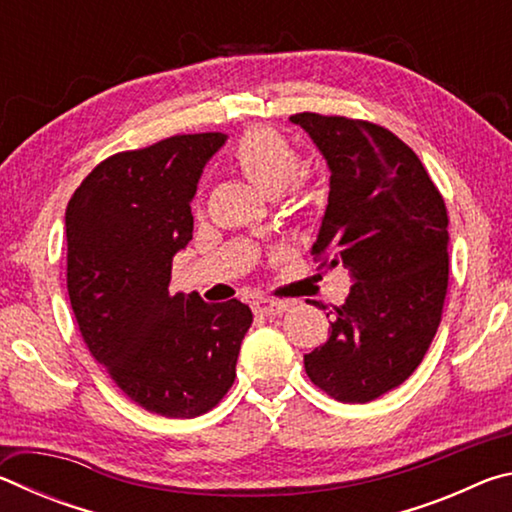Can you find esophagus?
Segmentation results:
<instances>
[{
	"mask_svg": "<svg viewBox=\"0 0 512 512\" xmlns=\"http://www.w3.org/2000/svg\"><path fill=\"white\" fill-rule=\"evenodd\" d=\"M253 309H255V314H259V316H277V314H284V311L289 309V305H287V302H282V300L257 298L253 302Z\"/></svg>",
	"mask_w": 512,
	"mask_h": 512,
	"instance_id": "esophagus-1",
	"label": "esophagus"
}]
</instances>
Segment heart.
<instances>
[{"label": "heart", "instance_id": "b5f03b06", "mask_svg": "<svg viewBox=\"0 0 512 512\" xmlns=\"http://www.w3.org/2000/svg\"><path fill=\"white\" fill-rule=\"evenodd\" d=\"M232 160L239 171L253 183L257 189H262L268 196H277L296 180L302 167L300 151L293 146L287 137L277 133L275 128L255 126L239 137L232 151ZM291 201L300 210L311 207L316 203V192L302 185L293 187Z\"/></svg>", "mask_w": 512, "mask_h": 512}]
</instances>
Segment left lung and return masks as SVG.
<instances>
[{
	"label": "left lung",
	"mask_w": 512,
	"mask_h": 512,
	"mask_svg": "<svg viewBox=\"0 0 512 512\" xmlns=\"http://www.w3.org/2000/svg\"><path fill=\"white\" fill-rule=\"evenodd\" d=\"M291 121L332 173L311 253L354 282L305 370L334 400L366 404L409 379L436 336L449 280L447 207L418 155L388 128L316 112Z\"/></svg>",
	"instance_id": "8db88e82"
}]
</instances>
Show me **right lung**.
I'll return each mask as SVG.
<instances>
[{"label":"right lung","mask_w":512,"mask_h":512,"mask_svg":"<svg viewBox=\"0 0 512 512\" xmlns=\"http://www.w3.org/2000/svg\"><path fill=\"white\" fill-rule=\"evenodd\" d=\"M225 140L173 135L110 155L65 212L67 293L83 341L121 391L164 418H196L223 400L253 323L237 298L207 305L169 291L173 255L194 232L198 178Z\"/></svg>","instance_id":"add662e5"}]
</instances>
